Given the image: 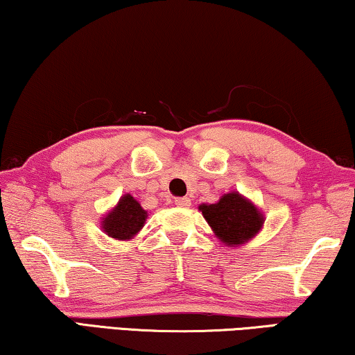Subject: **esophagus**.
<instances>
[{
	"label": "esophagus",
	"instance_id": "obj_1",
	"mask_svg": "<svg viewBox=\"0 0 355 355\" xmlns=\"http://www.w3.org/2000/svg\"><path fill=\"white\" fill-rule=\"evenodd\" d=\"M174 203H176V207H179V208H189L190 205V198H187V197H182V198H176L174 200Z\"/></svg>",
	"mask_w": 355,
	"mask_h": 355
}]
</instances>
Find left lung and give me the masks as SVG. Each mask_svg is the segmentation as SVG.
<instances>
[{"mask_svg": "<svg viewBox=\"0 0 355 355\" xmlns=\"http://www.w3.org/2000/svg\"><path fill=\"white\" fill-rule=\"evenodd\" d=\"M198 209L214 237L229 248L253 240L263 230L266 220L261 209L237 190L224 193L216 203H202Z\"/></svg>", "mask_w": 355, "mask_h": 355, "instance_id": "left-lung-1", "label": "left lung"}]
</instances>
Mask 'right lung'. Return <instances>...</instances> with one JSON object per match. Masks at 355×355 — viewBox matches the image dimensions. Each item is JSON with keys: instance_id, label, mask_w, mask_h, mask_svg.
<instances>
[{"instance_id": "obj_1", "label": "right lung", "mask_w": 355, "mask_h": 355, "mask_svg": "<svg viewBox=\"0 0 355 355\" xmlns=\"http://www.w3.org/2000/svg\"><path fill=\"white\" fill-rule=\"evenodd\" d=\"M148 213L131 193L121 195L116 205L101 219V229L110 239L130 241L146 225Z\"/></svg>"}]
</instances>
